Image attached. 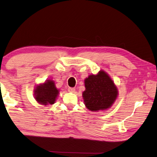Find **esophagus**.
<instances>
[{"label": "esophagus", "mask_w": 157, "mask_h": 157, "mask_svg": "<svg viewBox=\"0 0 157 157\" xmlns=\"http://www.w3.org/2000/svg\"><path fill=\"white\" fill-rule=\"evenodd\" d=\"M68 92H69L74 93V92H75V89H74V87H69V88H68Z\"/></svg>", "instance_id": "obj_1"}]
</instances>
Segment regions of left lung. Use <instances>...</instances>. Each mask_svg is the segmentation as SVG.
Segmentation results:
<instances>
[{
	"label": "left lung",
	"instance_id": "1",
	"mask_svg": "<svg viewBox=\"0 0 157 157\" xmlns=\"http://www.w3.org/2000/svg\"><path fill=\"white\" fill-rule=\"evenodd\" d=\"M84 83L86 90L83 92V98L85 105L90 110H105L112 107L117 98V87L105 71L90 75Z\"/></svg>",
	"mask_w": 157,
	"mask_h": 157
}]
</instances>
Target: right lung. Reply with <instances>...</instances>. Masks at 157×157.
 I'll list each match as a JSON object with an SVG mask.
<instances>
[{"label": "right lung", "mask_w": 157, "mask_h": 157, "mask_svg": "<svg viewBox=\"0 0 157 157\" xmlns=\"http://www.w3.org/2000/svg\"><path fill=\"white\" fill-rule=\"evenodd\" d=\"M59 94L54 81L49 79L43 83L37 85L34 89V98L43 105H53Z\"/></svg>", "instance_id": "obj_1"}]
</instances>
